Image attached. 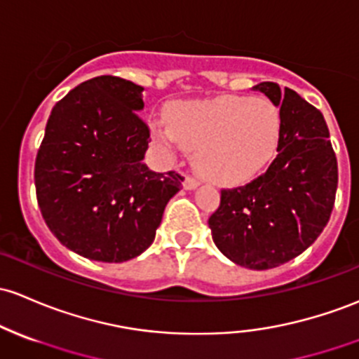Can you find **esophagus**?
Listing matches in <instances>:
<instances>
[{
  "mask_svg": "<svg viewBox=\"0 0 359 359\" xmlns=\"http://www.w3.org/2000/svg\"><path fill=\"white\" fill-rule=\"evenodd\" d=\"M184 190H195L196 187H200V180L195 178V176H187L183 181Z\"/></svg>",
  "mask_w": 359,
  "mask_h": 359,
  "instance_id": "obj_1",
  "label": "esophagus"
}]
</instances>
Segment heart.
<instances>
[{
  "label": "heart",
  "instance_id": "1",
  "mask_svg": "<svg viewBox=\"0 0 359 359\" xmlns=\"http://www.w3.org/2000/svg\"><path fill=\"white\" fill-rule=\"evenodd\" d=\"M169 123H154L161 142L196 149V165L219 183H241L260 172L276 156L280 113L265 99L224 95L176 102Z\"/></svg>",
  "mask_w": 359,
  "mask_h": 359
}]
</instances>
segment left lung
I'll return each mask as SVG.
<instances>
[{
    "label": "left lung",
    "instance_id": "left-lung-1",
    "mask_svg": "<svg viewBox=\"0 0 359 359\" xmlns=\"http://www.w3.org/2000/svg\"><path fill=\"white\" fill-rule=\"evenodd\" d=\"M253 88L280 107L277 156L258 178L221 190L209 227L229 260L267 271L303 253L327 226L337 190V159L317 107L273 82Z\"/></svg>",
    "mask_w": 359,
    "mask_h": 359
}]
</instances>
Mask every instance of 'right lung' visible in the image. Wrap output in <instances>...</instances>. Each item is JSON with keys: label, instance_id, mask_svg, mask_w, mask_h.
Wrapping results in <instances>:
<instances>
[{"label": "right lung", "instance_id": "1", "mask_svg": "<svg viewBox=\"0 0 359 359\" xmlns=\"http://www.w3.org/2000/svg\"><path fill=\"white\" fill-rule=\"evenodd\" d=\"M144 87L113 75L68 92L36 157L37 203L61 245L97 262L132 260L156 238L184 178L144 163L150 130L138 116Z\"/></svg>", "mask_w": 359, "mask_h": 359}]
</instances>
